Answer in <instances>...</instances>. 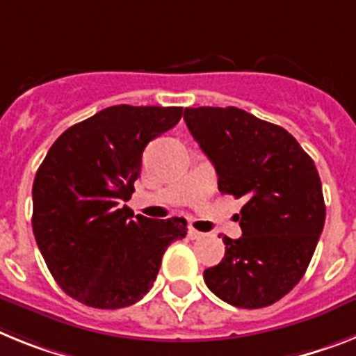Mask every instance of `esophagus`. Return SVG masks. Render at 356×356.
Here are the masks:
<instances>
[{
  "label": "esophagus",
  "instance_id": "obj_1",
  "mask_svg": "<svg viewBox=\"0 0 356 356\" xmlns=\"http://www.w3.org/2000/svg\"><path fill=\"white\" fill-rule=\"evenodd\" d=\"M188 237L192 238V241H199V238L204 237V234H201V232H197L195 228H190V229H188Z\"/></svg>",
  "mask_w": 356,
  "mask_h": 356
}]
</instances>
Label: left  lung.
<instances>
[{
  "instance_id": "left-lung-1",
  "label": "left lung",
  "mask_w": 356,
  "mask_h": 356,
  "mask_svg": "<svg viewBox=\"0 0 356 356\" xmlns=\"http://www.w3.org/2000/svg\"><path fill=\"white\" fill-rule=\"evenodd\" d=\"M184 121L215 166L219 192L246 201L243 237L224 235L226 253L204 270L206 286L232 306H270L302 279L324 228L315 163L288 130L246 110L186 108Z\"/></svg>"
}]
</instances>
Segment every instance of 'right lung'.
Masks as SVG:
<instances>
[{
  "instance_id": "add662e5",
  "label": "right lung",
  "mask_w": 356,
  "mask_h": 356,
  "mask_svg": "<svg viewBox=\"0 0 356 356\" xmlns=\"http://www.w3.org/2000/svg\"><path fill=\"white\" fill-rule=\"evenodd\" d=\"M183 118L181 106L101 110L61 134L32 186V229L59 288L81 304L118 309L141 300L186 220H155L122 204L146 145Z\"/></svg>"
}]
</instances>
